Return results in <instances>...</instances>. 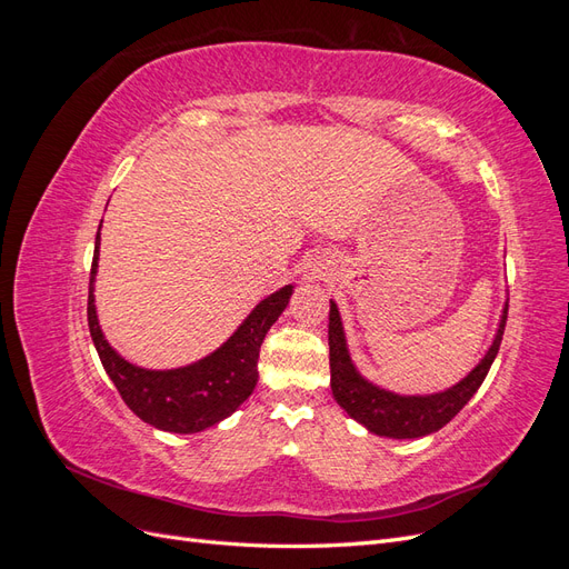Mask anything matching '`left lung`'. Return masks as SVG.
<instances>
[{"label": "left lung", "instance_id": "obj_1", "mask_svg": "<svg viewBox=\"0 0 569 569\" xmlns=\"http://www.w3.org/2000/svg\"><path fill=\"white\" fill-rule=\"evenodd\" d=\"M506 318L508 306L503 308L501 325H498L491 349L462 382L432 396H399L370 385L358 375L351 363L347 339H343L337 303L330 301V332H327V339H330V385L335 399L353 420L366 425L372 435L391 439H416L432 435L446 422H451L465 408V403L472 399L481 382H485L498 347H501Z\"/></svg>", "mask_w": 569, "mask_h": 569}]
</instances>
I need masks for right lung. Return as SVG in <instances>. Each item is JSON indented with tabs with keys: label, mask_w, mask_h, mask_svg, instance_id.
<instances>
[{
	"label": "right lung",
	"mask_w": 569,
	"mask_h": 569,
	"mask_svg": "<svg viewBox=\"0 0 569 569\" xmlns=\"http://www.w3.org/2000/svg\"><path fill=\"white\" fill-rule=\"evenodd\" d=\"M101 230V226H99ZM99 258V232L90 270L88 325L94 349L101 358L120 399L137 418L163 432L192 435L220 420L242 406L258 382V351L272 327L282 316L295 287L287 284L258 303L239 330L218 351L178 370H144L120 358L99 330L94 311V274Z\"/></svg>",
	"instance_id": "right-lung-1"
}]
</instances>
